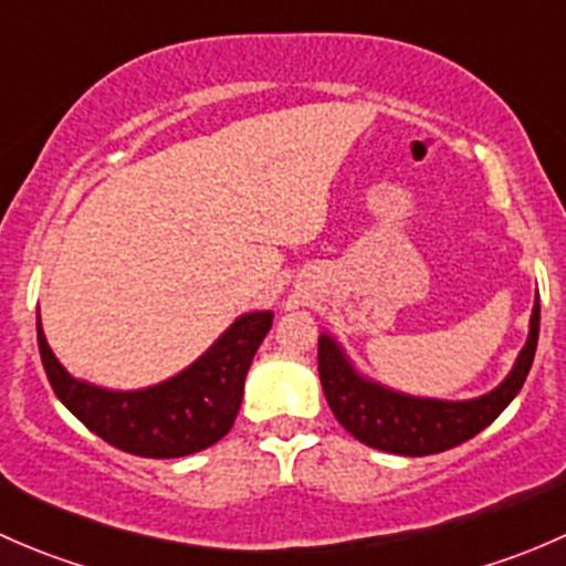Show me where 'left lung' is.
<instances>
[{"instance_id": "8db88e82", "label": "left lung", "mask_w": 566, "mask_h": 566, "mask_svg": "<svg viewBox=\"0 0 566 566\" xmlns=\"http://www.w3.org/2000/svg\"><path fill=\"white\" fill-rule=\"evenodd\" d=\"M539 339V298L534 301L528 339L517 353L515 367L493 391L473 399H436L394 391L353 367L345 347L331 334H319L317 369L325 399L336 421L367 447L380 452L424 458L460 447L499 419L517 397L534 364Z\"/></svg>"}]
</instances>
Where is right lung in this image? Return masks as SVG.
<instances>
[{
  "label": "right lung",
  "instance_id": "right-lung-1",
  "mask_svg": "<svg viewBox=\"0 0 566 566\" xmlns=\"http://www.w3.org/2000/svg\"><path fill=\"white\" fill-rule=\"evenodd\" d=\"M273 312H247L182 373L164 384L114 391L78 380L56 361L38 312V347L60 402L87 430L139 458H186L227 436L241 410L243 384Z\"/></svg>",
  "mask_w": 566,
  "mask_h": 566
}]
</instances>
